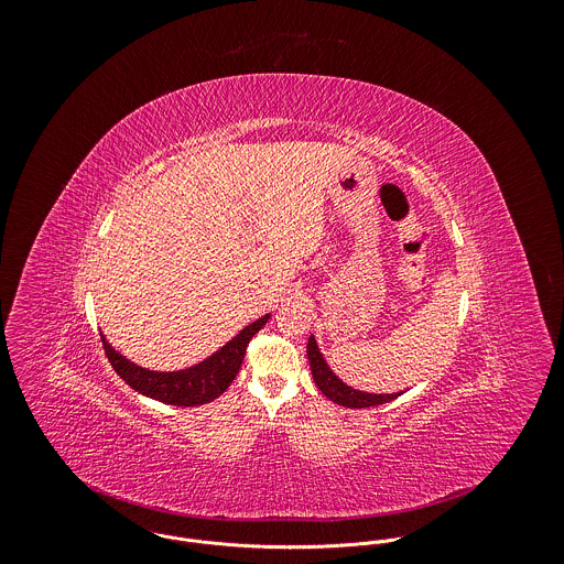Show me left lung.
Returning <instances> with one entry per match:
<instances>
[{
	"label": "left lung",
	"instance_id": "left-lung-1",
	"mask_svg": "<svg viewBox=\"0 0 564 564\" xmlns=\"http://www.w3.org/2000/svg\"><path fill=\"white\" fill-rule=\"evenodd\" d=\"M306 355H308L311 372H313V379H315L317 388L322 390L324 397H328L330 401H335L339 405H346V408H370V405H381V403H388V401L401 397V392H394V394H368V392H359V390L346 386L344 381H339L335 377V372L326 366V361L319 355L317 344H315L313 337H308Z\"/></svg>",
	"mask_w": 564,
	"mask_h": 564
}]
</instances>
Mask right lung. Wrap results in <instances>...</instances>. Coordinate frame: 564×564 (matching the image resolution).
I'll list each match as a JSON object with an SVG mask.
<instances>
[{"label": "right lung", "mask_w": 564, "mask_h": 564, "mask_svg": "<svg viewBox=\"0 0 564 564\" xmlns=\"http://www.w3.org/2000/svg\"><path fill=\"white\" fill-rule=\"evenodd\" d=\"M269 322V315L260 317L258 322L242 328L229 344H225L218 352H214L209 359L200 361L198 366L178 370V372H154L145 370L123 355H119L101 335L104 350L117 375L132 386L137 392L152 397L156 401L189 408V405H203L214 399H218L236 379L247 346L253 339V335Z\"/></svg>", "instance_id": "obj_1"}]
</instances>
